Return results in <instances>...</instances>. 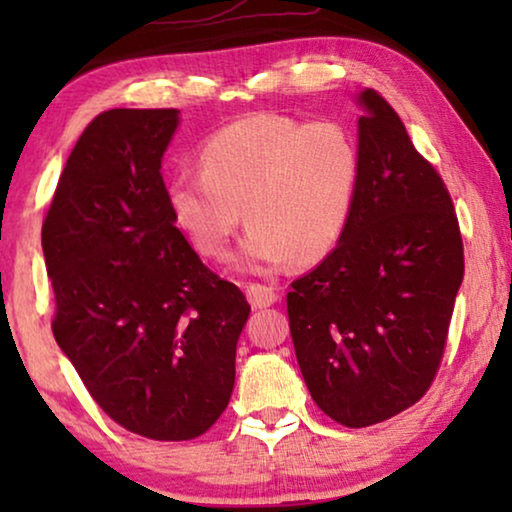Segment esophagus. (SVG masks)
<instances>
[{"label":"esophagus","mask_w":512,"mask_h":512,"mask_svg":"<svg viewBox=\"0 0 512 512\" xmlns=\"http://www.w3.org/2000/svg\"><path fill=\"white\" fill-rule=\"evenodd\" d=\"M244 291H247V298H249L251 307H256V310L270 307L277 300V291L268 284H256V282L247 284V286H244Z\"/></svg>","instance_id":"esophagus-1"}]
</instances>
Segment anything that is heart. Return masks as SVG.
Returning <instances> with one entry per match:
<instances>
[{"instance_id": "heart-1", "label": "heart", "mask_w": 512, "mask_h": 512, "mask_svg": "<svg viewBox=\"0 0 512 512\" xmlns=\"http://www.w3.org/2000/svg\"><path fill=\"white\" fill-rule=\"evenodd\" d=\"M200 165L179 167L167 184L174 221L202 256L223 258L244 207L251 228L237 263L251 270L331 254L361 184L359 142L338 121L247 116L202 144Z\"/></svg>"}]
</instances>
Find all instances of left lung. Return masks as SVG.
I'll use <instances>...</instances> for the list:
<instances>
[{
	"mask_svg": "<svg viewBox=\"0 0 512 512\" xmlns=\"http://www.w3.org/2000/svg\"><path fill=\"white\" fill-rule=\"evenodd\" d=\"M359 102L352 219L338 247L286 296L307 389L349 429L384 422L429 391L464 279L445 181L377 90L366 88Z\"/></svg>",
	"mask_w": 512,
	"mask_h": 512,
	"instance_id": "8db88e82",
	"label": "left lung"
}]
</instances>
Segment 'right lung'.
I'll use <instances>...</instances> for the list:
<instances>
[{
  "label": "right lung",
  "mask_w": 512,
  "mask_h": 512,
  "mask_svg": "<svg viewBox=\"0 0 512 512\" xmlns=\"http://www.w3.org/2000/svg\"><path fill=\"white\" fill-rule=\"evenodd\" d=\"M177 123V109L95 116L41 226L55 342L95 403L151 440L212 429L251 312L174 226L160 160Z\"/></svg>",
  "instance_id": "1"
}]
</instances>
